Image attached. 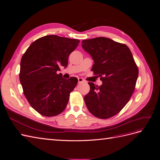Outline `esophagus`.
<instances>
[{
  "label": "esophagus",
  "mask_w": 160,
  "mask_h": 160,
  "mask_svg": "<svg viewBox=\"0 0 160 160\" xmlns=\"http://www.w3.org/2000/svg\"><path fill=\"white\" fill-rule=\"evenodd\" d=\"M78 83H79V84L82 83V82H84V79H83V78H78Z\"/></svg>",
  "instance_id": "34e87169"
}]
</instances>
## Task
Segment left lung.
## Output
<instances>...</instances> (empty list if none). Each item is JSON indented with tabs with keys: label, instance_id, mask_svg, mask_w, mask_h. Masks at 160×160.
I'll return each mask as SVG.
<instances>
[{
	"label": "left lung",
	"instance_id": "8db88e82",
	"mask_svg": "<svg viewBox=\"0 0 160 160\" xmlns=\"http://www.w3.org/2000/svg\"><path fill=\"white\" fill-rule=\"evenodd\" d=\"M82 43L93 60L92 71L103 82L100 86L88 82L90 90L84 96L86 105L93 115L108 119L119 113L132 95L138 67L125 44L104 37L83 40Z\"/></svg>",
	"mask_w": 160,
	"mask_h": 160
}]
</instances>
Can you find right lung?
Wrapping results in <instances>:
<instances>
[{
  "label": "right lung",
  "mask_w": 160,
  "mask_h": 160,
  "mask_svg": "<svg viewBox=\"0 0 160 160\" xmlns=\"http://www.w3.org/2000/svg\"><path fill=\"white\" fill-rule=\"evenodd\" d=\"M79 42L78 39L46 35L33 41L23 55L20 83L29 103L41 115L56 116L66 108L78 79L63 78L57 71L61 66L67 67L68 57Z\"/></svg>",
  "instance_id": "right-lung-1"
}]
</instances>
